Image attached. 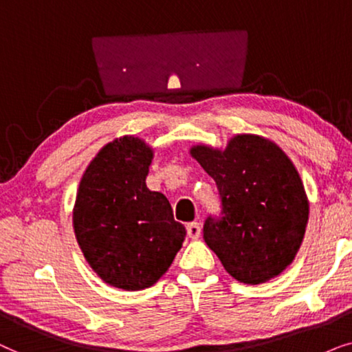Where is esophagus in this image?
Segmentation results:
<instances>
[{"instance_id": "1", "label": "esophagus", "mask_w": 352, "mask_h": 352, "mask_svg": "<svg viewBox=\"0 0 352 352\" xmlns=\"http://www.w3.org/2000/svg\"><path fill=\"white\" fill-rule=\"evenodd\" d=\"M186 233H188L190 238L196 240V238H199V235H201V225L198 222L188 223L186 225Z\"/></svg>"}]
</instances>
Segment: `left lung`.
I'll return each instance as SVG.
<instances>
[{"label": "left lung", "instance_id": "obj_1", "mask_svg": "<svg viewBox=\"0 0 352 352\" xmlns=\"http://www.w3.org/2000/svg\"><path fill=\"white\" fill-rule=\"evenodd\" d=\"M190 154L217 185L222 210L204 222V241L225 270L246 285L265 283L292 264L309 219L301 177L278 144L235 135L223 149L196 144Z\"/></svg>", "mask_w": 352, "mask_h": 352}]
</instances>
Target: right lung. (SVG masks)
I'll use <instances>...</instances> for the list:
<instances>
[{
    "instance_id": "obj_1",
    "label": "right lung",
    "mask_w": 352,
    "mask_h": 352,
    "mask_svg": "<svg viewBox=\"0 0 352 352\" xmlns=\"http://www.w3.org/2000/svg\"><path fill=\"white\" fill-rule=\"evenodd\" d=\"M153 154L137 137L116 138L87 167L75 198L83 256L102 282L125 292L153 287L186 235L166 196L146 186Z\"/></svg>"
}]
</instances>
